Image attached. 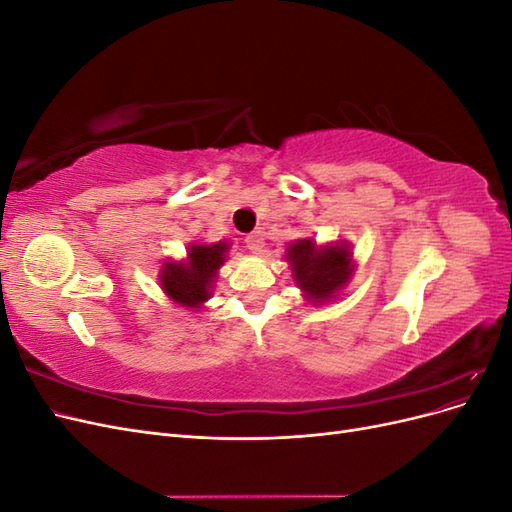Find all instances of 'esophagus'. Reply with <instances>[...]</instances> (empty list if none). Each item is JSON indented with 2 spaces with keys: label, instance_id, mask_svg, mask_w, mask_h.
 I'll use <instances>...</instances> for the list:
<instances>
[{
  "label": "esophagus",
  "instance_id": "esophagus-1",
  "mask_svg": "<svg viewBox=\"0 0 512 512\" xmlns=\"http://www.w3.org/2000/svg\"><path fill=\"white\" fill-rule=\"evenodd\" d=\"M262 232L260 230H254V232H250V235L245 237V245H247V250L250 252H254V254H258L260 250H262Z\"/></svg>",
  "mask_w": 512,
  "mask_h": 512
}]
</instances>
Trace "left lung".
I'll return each mask as SVG.
<instances>
[{
    "label": "left lung",
    "mask_w": 512,
    "mask_h": 512,
    "mask_svg": "<svg viewBox=\"0 0 512 512\" xmlns=\"http://www.w3.org/2000/svg\"><path fill=\"white\" fill-rule=\"evenodd\" d=\"M284 258L292 271L294 284L314 305L337 299L339 292L348 286L356 267L348 241L318 245L312 237L297 239L286 247Z\"/></svg>",
    "instance_id": "1"
}]
</instances>
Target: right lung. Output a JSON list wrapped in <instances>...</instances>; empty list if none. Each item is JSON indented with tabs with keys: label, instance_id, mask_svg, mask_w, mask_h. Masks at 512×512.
Returning a JSON list of instances; mask_svg holds the SVG:
<instances>
[{
	"label": "right lung",
	"instance_id": "add662e5",
	"mask_svg": "<svg viewBox=\"0 0 512 512\" xmlns=\"http://www.w3.org/2000/svg\"><path fill=\"white\" fill-rule=\"evenodd\" d=\"M230 250L228 241L190 243L185 258H166L160 267V288L179 307L198 312L211 299L218 271L226 262Z\"/></svg>",
	"mask_w": 512,
	"mask_h": 512
}]
</instances>
